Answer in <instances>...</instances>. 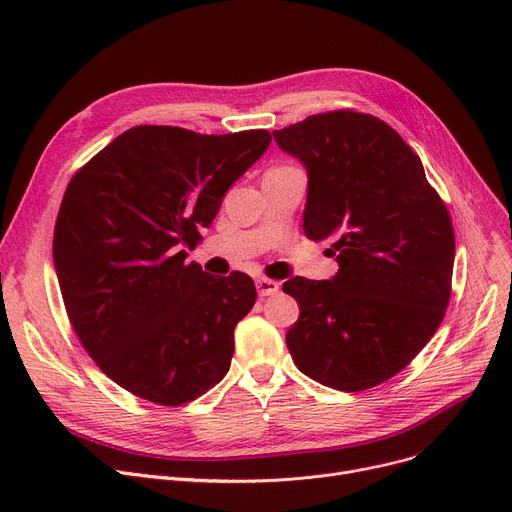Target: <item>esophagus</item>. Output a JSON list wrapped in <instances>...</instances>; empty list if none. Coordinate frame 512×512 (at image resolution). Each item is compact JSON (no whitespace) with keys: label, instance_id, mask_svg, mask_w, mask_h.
<instances>
[{"label":"esophagus","instance_id":"esophagus-1","mask_svg":"<svg viewBox=\"0 0 512 512\" xmlns=\"http://www.w3.org/2000/svg\"><path fill=\"white\" fill-rule=\"evenodd\" d=\"M255 284H257V292L261 294V297H272V294H276L280 288V284L270 278H257Z\"/></svg>","mask_w":512,"mask_h":512}]
</instances>
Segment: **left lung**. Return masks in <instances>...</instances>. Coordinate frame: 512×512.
<instances>
[{
  "mask_svg": "<svg viewBox=\"0 0 512 512\" xmlns=\"http://www.w3.org/2000/svg\"><path fill=\"white\" fill-rule=\"evenodd\" d=\"M307 170L303 230L334 238L332 280L284 282L301 315L286 346L311 380L344 392L405 369L442 324L454 230L417 153L369 114L338 110L274 130Z\"/></svg>",
  "mask_w": 512,
  "mask_h": 512,
  "instance_id": "8db88e82",
  "label": "left lung"
}]
</instances>
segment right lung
Segmentation results:
<instances>
[{
	"instance_id": "1",
	"label": "right lung",
	"mask_w": 512,
	"mask_h": 512,
	"mask_svg": "<svg viewBox=\"0 0 512 512\" xmlns=\"http://www.w3.org/2000/svg\"><path fill=\"white\" fill-rule=\"evenodd\" d=\"M270 143L267 130L134 126L70 180L53 232L62 299L85 351L134 396L178 407L228 373L255 284L205 274L182 245Z\"/></svg>"
}]
</instances>
